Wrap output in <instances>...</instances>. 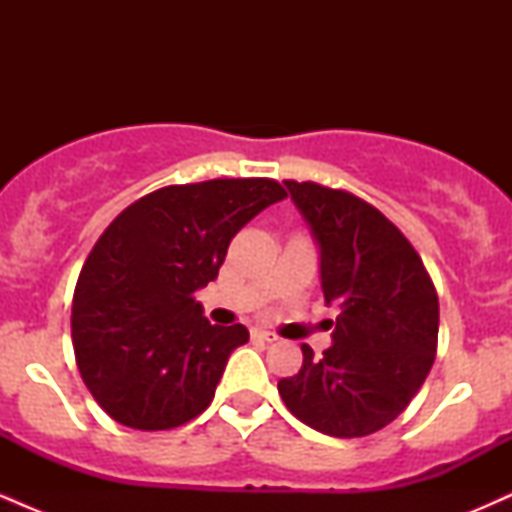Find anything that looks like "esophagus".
I'll return each mask as SVG.
<instances>
[{
	"label": "esophagus",
	"instance_id": "34e87169",
	"mask_svg": "<svg viewBox=\"0 0 512 512\" xmlns=\"http://www.w3.org/2000/svg\"><path fill=\"white\" fill-rule=\"evenodd\" d=\"M252 337H255V339H262V342H267V344L276 342V334H272V332H264V330H252Z\"/></svg>",
	"mask_w": 512,
	"mask_h": 512
}]
</instances>
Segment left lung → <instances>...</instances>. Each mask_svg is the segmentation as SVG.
Here are the masks:
<instances>
[{
	"instance_id": "left-lung-1",
	"label": "left lung",
	"mask_w": 512,
	"mask_h": 512,
	"mask_svg": "<svg viewBox=\"0 0 512 512\" xmlns=\"http://www.w3.org/2000/svg\"><path fill=\"white\" fill-rule=\"evenodd\" d=\"M320 245L327 303L339 305L332 346L279 380L296 419L334 438L395 421L424 385L438 346V293L419 252L373 204L317 182L284 180Z\"/></svg>"
}]
</instances>
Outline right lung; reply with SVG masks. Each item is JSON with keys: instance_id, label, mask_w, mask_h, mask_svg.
I'll return each mask as SVG.
<instances>
[{"instance_id": "right-lung-1", "label": "right lung", "mask_w": 512, "mask_h": 512, "mask_svg": "<svg viewBox=\"0 0 512 512\" xmlns=\"http://www.w3.org/2000/svg\"><path fill=\"white\" fill-rule=\"evenodd\" d=\"M286 190L269 178L168 185L122 211L74 289L76 366L117 424L168 431L214 399L243 325H211L195 291L219 276L240 228Z\"/></svg>"}]
</instances>
